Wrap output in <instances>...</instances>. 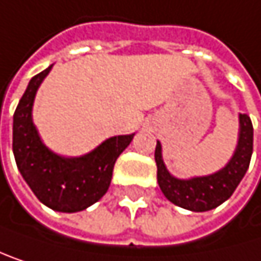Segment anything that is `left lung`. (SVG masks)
Masks as SVG:
<instances>
[{
  "label": "left lung",
  "instance_id": "8db88e82",
  "mask_svg": "<svg viewBox=\"0 0 261 261\" xmlns=\"http://www.w3.org/2000/svg\"><path fill=\"white\" fill-rule=\"evenodd\" d=\"M252 138L254 129L251 118L246 114H239V141L232 158L219 172L190 179H178L169 173L163 161L161 143L156 141V179L161 192L172 203L196 213L219 206L228 197H231L249 167L252 155Z\"/></svg>",
  "mask_w": 261,
  "mask_h": 261
}]
</instances>
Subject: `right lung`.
Returning a JSON list of instances; mask_svg holds the SVG:
<instances>
[{
  "label": "right lung",
  "mask_w": 261,
  "mask_h": 261,
  "mask_svg": "<svg viewBox=\"0 0 261 261\" xmlns=\"http://www.w3.org/2000/svg\"><path fill=\"white\" fill-rule=\"evenodd\" d=\"M53 65L36 74L13 114V155L16 166L35 196L48 208L62 213L86 210L108 192L120 153L135 134L111 137L82 156L66 158L51 152L33 124V101Z\"/></svg>",
  "instance_id": "add662e5"
}]
</instances>
